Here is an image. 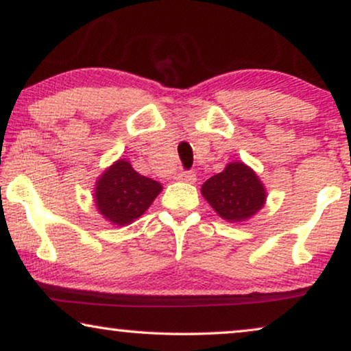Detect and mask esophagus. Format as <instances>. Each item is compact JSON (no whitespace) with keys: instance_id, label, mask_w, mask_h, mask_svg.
<instances>
[{"instance_id":"obj_1","label":"esophagus","mask_w":351,"mask_h":351,"mask_svg":"<svg viewBox=\"0 0 351 351\" xmlns=\"http://www.w3.org/2000/svg\"><path fill=\"white\" fill-rule=\"evenodd\" d=\"M176 179L180 182H186V184H193V182L196 180V176L191 171H180L179 174H177Z\"/></svg>"}]
</instances>
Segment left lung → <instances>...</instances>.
Listing matches in <instances>:
<instances>
[{"label":"left lung","mask_w":351,"mask_h":351,"mask_svg":"<svg viewBox=\"0 0 351 351\" xmlns=\"http://www.w3.org/2000/svg\"><path fill=\"white\" fill-rule=\"evenodd\" d=\"M201 195L213 209L230 223L254 217L267 201V190L258 176L243 161H232L225 169L208 179Z\"/></svg>","instance_id":"left-lung-1"}]
</instances>
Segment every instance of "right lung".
I'll list each match as a JSON object with an SVG mask.
<instances>
[{"label": "right lung", "mask_w": 351, "mask_h": 351, "mask_svg": "<svg viewBox=\"0 0 351 351\" xmlns=\"http://www.w3.org/2000/svg\"><path fill=\"white\" fill-rule=\"evenodd\" d=\"M161 190L160 182L141 176L126 158H119L99 176L94 203L105 220L126 227L150 208Z\"/></svg>", "instance_id": "right-lung-1"}]
</instances>
